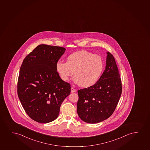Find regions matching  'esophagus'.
<instances>
[{"label":"esophagus","mask_w":150,"mask_h":150,"mask_svg":"<svg viewBox=\"0 0 150 150\" xmlns=\"http://www.w3.org/2000/svg\"><path fill=\"white\" fill-rule=\"evenodd\" d=\"M76 90L74 89V88H71V93H74V92H76Z\"/></svg>","instance_id":"obj_1"}]
</instances>
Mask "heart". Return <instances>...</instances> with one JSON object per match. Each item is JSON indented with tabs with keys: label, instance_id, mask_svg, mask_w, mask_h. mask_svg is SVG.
<instances>
[{
	"label": "heart",
	"instance_id": "1",
	"mask_svg": "<svg viewBox=\"0 0 150 150\" xmlns=\"http://www.w3.org/2000/svg\"><path fill=\"white\" fill-rule=\"evenodd\" d=\"M56 69L61 79L67 82L74 74V83L85 88L97 83L103 70V62L98 55L86 51L76 52L68 55L67 62L56 63Z\"/></svg>",
	"mask_w": 150,
	"mask_h": 150
}]
</instances>
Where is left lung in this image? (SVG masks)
I'll list each match as a JSON object with an SVG mask.
<instances>
[{"label":"left lung","mask_w":150,"mask_h":150,"mask_svg":"<svg viewBox=\"0 0 150 150\" xmlns=\"http://www.w3.org/2000/svg\"><path fill=\"white\" fill-rule=\"evenodd\" d=\"M106 66L95 85L78 90L77 112L88 123H99L109 118L118 104L122 93L121 79L112 54L106 52Z\"/></svg>","instance_id":"8db88e82"}]
</instances>
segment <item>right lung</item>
I'll list each match as a JSON object with an SVG mask.
<instances>
[{
    "label": "right lung",
    "mask_w": 150,
    "mask_h": 150,
    "mask_svg": "<svg viewBox=\"0 0 150 150\" xmlns=\"http://www.w3.org/2000/svg\"><path fill=\"white\" fill-rule=\"evenodd\" d=\"M65 50L64 47L40 45L21 65L18 95L27 114L38 123L55 120L62 103L70 94V84L62 80L56 69V63Z\"/></svg>",
    "instance_id": "right-lung-1"
}]
</instances>
